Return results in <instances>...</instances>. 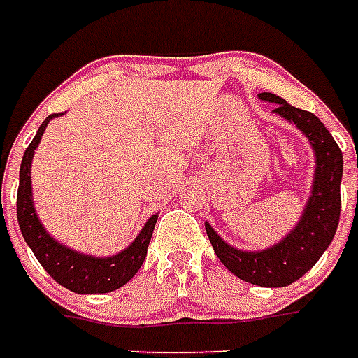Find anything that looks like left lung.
I'll return each instance as SVG.
<instances>
[{"label":"left lung","mask_w":358,"mask_h":358,"mask_svg":"<svg viewBox=\"0 0 358 358\" xmlns=\"http://www.w3.org/2000/svg\"><path fill=\"white\" fill-rule=\"evenodd\" d=\"M259 97L276 103L274 113L297 126L315 151V178L305 210L284 240L263 251H243L228 245L209 222H205V230L220 263L240 280L261 287H284L307 274L336 236L341 213L339 186L343 155L328 128L313 113L297 109L274 94H261Z\"/></svg>","instance_id":"left-lung-1"}]
</instances>
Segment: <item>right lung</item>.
<instances>
[{
  "mask_svg": "<svg viewBox=\"0 0 358 358\" xmlns=\"http://www.w3.org/2000/svg\"><path fill=\"white\" fill-rule=\"evenodd\" d=\"M55 117L59 115H50L43 120L34 140L30 141V145L22 155L19 194H17V218H19L20 232H22V238L28 243V248L32 249L36 259L57 284L74 293L115 292L118 287H122L126 282H130L145 261L149 240L153 236V228H155L159 215H151L145 226L141 228V232L138 234V238L124 251L113 257H94L78 253V251L59 243L55 238H51L36 215L30 166H32L36 148L45 132V126Z\"/></svg>",
  "mask_w": 358,
  "mask_h": 358,
  "instance_id": "obj_1",
  "label": "right lung"
}]
</instances>
